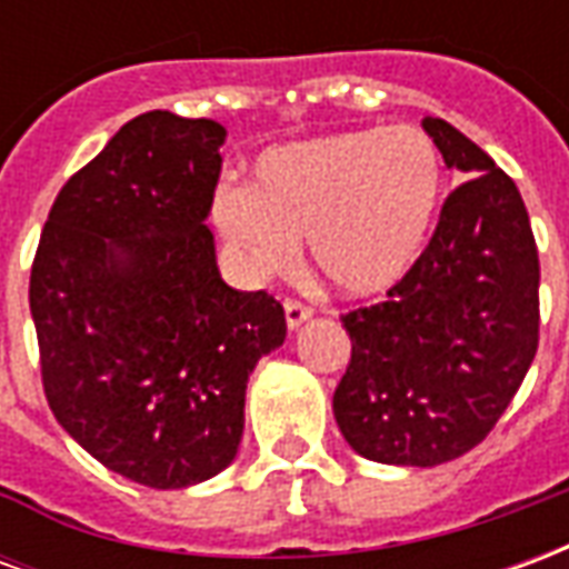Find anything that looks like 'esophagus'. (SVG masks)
I'll use <instances>...</instances> for the list:
<instances>
[{"label":"esophagus","mask_w":569,"mask_h":569,"mask_svg":"<svg viewBox=\"0 0 569 569\" xmlns=\"http://www.w3.org/2000/svg\"><path fill=\"white\" fill-rule=\"evenodd\" d=\"M283 308H286V326H289V329H298V326H301L305 320H310V313H313L308 305H301V301H296V298H286Z\"/></svg>","instance_id":"esophagus-1"}]
</instances>
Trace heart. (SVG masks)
I'll use <instances>...</instances> for the list:
<instances>
[{"label":"heart","instance_id":"obj_1","mask_svg":"<svg viewBox=\"0 0 569 569\" xmlns=\"http://www.w3.org/2000/svg\"><path fill=\"white\" fill-rule=\"evenodd\" d=\"M441 191V154L423 130H341L268 149L252 188L216 191L212 216L252 273L283 271L308 240L322 283L369 298L418 264Z\"/></svg>","mask_w":569,"mask_h":569}]
</instances>
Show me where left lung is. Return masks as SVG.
<instances>
[{
  "mask_svg": "<svg viewBox=\"0 0 569 569\" xmlns=\"http://www.w3.org/2000/svg\"><path fill=\"white\" fill-rule=\"evenodd\" d=\"M423 130L469 179L441 203L406 280L341 317L353 347L335 420L375 463L439 466L472 451L539 345V256L525 200L448 121L423 118Z\"/></svg>",
  "mask_w": 569,
  "mask_h": 569,
  "instance_id": "8db88e82",
  "label": "left lung"
}]
</instances>
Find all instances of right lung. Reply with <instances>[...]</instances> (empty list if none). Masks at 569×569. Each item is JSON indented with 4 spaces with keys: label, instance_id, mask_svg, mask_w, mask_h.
<instances>
[{
    "label": "right lung",
    "instance_id": "add662e5",
    "mask_svg": "<svg viewBox=\"0 0 569 569\" xmlns=\"http://www.w3.org/2000/svg\"><path fill=\"white\" fill-rule=\"evenodd\" d=\"M224 128L146 112L69 176L30 273L44 399L106 469L146 488L237 457L247 381L283 345V305L237 292L207 228Z\"/></svg>",
    "mask_w": 569,
    "mask_h": 569
}]
</instances>
